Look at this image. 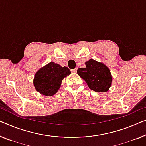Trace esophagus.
Masks as SVG:
<instances>
[{"label":"esophagus","instance_id":"obj_1","mask_svg":"<svg viewBox=\"0 0 146 146\" xmlns=\"http://www.w3.org/2000/svg\"><path fill=\"white\" fill-rule=\"evenodd\" d=\"M77 68H75V69H71V72L72 73H76L77 72Z\"/></svg>","mask_w":146,"mask_h":146}]
</instances>
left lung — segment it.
<instances>
[{
	"label": "left lung",
	"instance_id": "1",
	"mask_svg": "<svg viewBox=\"0 0 146 146\" xmlns=\"http://www.w3.org/2000/svg\"><path fill=\"white\" fill-rule=\"evenodd\" d=\"M85 64V68L78 69V75L85 80L91 90L97 92H107L112 82L108 67L93 59L86 62Z\"/></svg>",
	"mask_w": 146,
	"mask_h": 146
}]
</instances>
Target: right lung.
I'll return each mask as SVG.
<instances>
[{"instance_id": "right-lung-1", "label": "right lung", "mask_w": 146, "mask_h": 146, "mask_svg": "<svg viewBox=\"0 0 146 146\" xmlns=\"http://www.w3.org/2000/svg\"><path fill=\"white\" fill-rule=\"evenodd\" d=\"M70 73L68 67H62L51 62L36 72L33 80L34 86L42 94L53 96L60 88L63 79Z\"/></svg>"}]
</instances>
